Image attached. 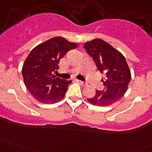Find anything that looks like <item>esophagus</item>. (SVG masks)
I'll use <instances>...</instances> for the list:
<instances>
[{
  "label": "esophagus",
  "mask_w": 152,
  "mask_h": 152,
  "mask_svg": "<svg viewBox=\"0 0 152 152\" xmlns=\"http://www.w3.org/2000/svg\"><path fill=\"white\" fill-rule=\"evenodd\" d=\"M76 81H77V82H79V83L80 84V85H83V86L86 85V83H85V82H82V81H81V80H79V79H76Z\"/></svg>",
  "instance_id": "34e87169"
}]
</instances>
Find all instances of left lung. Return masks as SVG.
Returning a JSON list of instances; mask_svg holds the SVG:
<instances>
[{
	"mask_svg": "<svg viewBox=\"0 0 152 152\" xmlns=\"http://www.w3.org/2000/svg\"><path fill=\"white\" fill-rule=\"evenodd\" d=\"M87 53L93 58L101 73L104 88L96 90L93 98L87 99L91 104L107 107L120 100L124 96L131 80V73L125 57L121 52L105 41L93 39L85 44Z\"/></svg>",
	"mask_w": 152,
	"mask_h": 152,
	"instance_id": "obj_1",
	"label": "left lung"
}]
</instances>
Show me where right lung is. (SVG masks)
Wrapping results in <instances>:
<instances>
[{
    "instance_id": "1",
    "label": "right lung",
    "mask_w": 152,
    "mask_h": 152,
    "mask_svg": "<svg viewBox=\"0 0 152 152\" xmlns=\"http://www.w3.org/2000/svg\"><path fill=\"white\" fill-rule=\"evenodd\" d=\"M78 45L55 37L36 46L27 56L22 69L24 84L36 100L54 104L63 99L72 81L54 76L59 61Z\"/></svg>"
}]
</instances>
